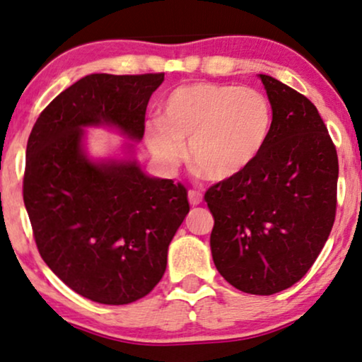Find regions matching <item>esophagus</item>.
I'll return each mask as SVG.
<instances>
[{"label":"esophagus","mask_w":362,"mask_h":362,"mask_svg":"<svg viewBox=\"0 0 362 362\" xmlns=\"http://www.w3.org/2000/svg\"><path fill=\"white\" fill-rule=\"evenodd\" d=\"M202 200H204V195H202V192H199V190H190L189 192V202H190L192 206L200 205Z\"/></svg>","instance_id":"1"}]
</instances>
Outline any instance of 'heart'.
Returning a JSON list of instances; mask_svg holds the SVG:
<instances>
[{
	"label": "heart",
	"mask_w": 362,
	"mask_h": 362,
	"mask_svg": "<svg viewBox=\"0 0 362 362\" xmlns=\"http://www.w3.org/2000/svg\"><path fill=\"white\" fill-rule=\"evenodd\" d=\"M160 119L147 122L144 136L165 170L180 165L189 142L192 165L209 180L225 182L242 175L262 156L273 109L257 89L194 83L167 95Z\"/></svg>",
	"instance_id": "heart-1"
}]
</instances>
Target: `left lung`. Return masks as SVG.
Here are the masks:
<instances>
[{"label": "left lung", "instance_id": "1", "mask_svg": "<svg viewBox=\"0 0 362 362\" xmlns=\"http://www.w3.org/2000/svg\"><path fill=\"white\" fill-rule=\"evenodd\" d=\"M272 134L248 170L206 190L218 273L250 295H274L305 276L329 237L338 204V153L310 99L259 74Z\"/></svg>", "mask_w": 362, "mask_h": 362}]
</instances>
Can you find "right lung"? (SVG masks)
Listing matches in <instances>:
<instances>
[{
  "label": "right lung",
  "mask_w": 362,
  "mask_h": 362,
  "mask_svg": "<svg viewBox=\"0 0 362 362\" xmlns=\"http://www.w3.org/2000/svg\"><path fill=\"white\" fill-rule=\"evenodd\" d=\"M156 74H90L54 98L28 139L23 200L37 252L57 278L103 305L148 295L190 205L185 185L152 178L136 162L94 163L83 127L110 124L141 141Z\"/></svg>",
  "instance_id": "right-lung-1"
}]
</instances>
